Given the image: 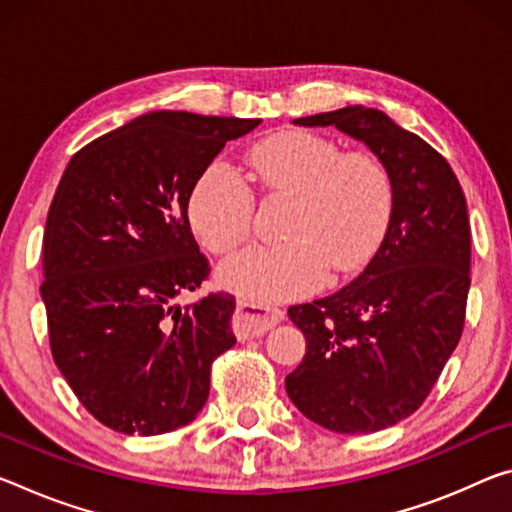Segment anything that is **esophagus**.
<instances>
[{
	"mask_svg": "<svg viewBox=\"0 0 512 512\" xmlns=\"http://www.w3.org/2000/svg\"><path fill=\"white\" fill-rule=\"evenodd\" d=\"M282 319H285V312L278 310V307L239 300L237 312H234V319H232V328H234V335L239 339H250V337L264 335L266 330L278 326Z\"/></svg>",
	"mask_w": 512,
	"mask_h": 512,
	"instance_id": "esophagus-1",
	"label": "esophagus"
}]
</instances>
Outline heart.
<instances>
[{
	"mask_svg": "<svg viewBox=\"0 0 512 512\" xmlns=\"http://www.w3.org/2000/svg\"><path fill=\"white\" fill-rule=\"evenodd\" d=\"M257 180L275 196H294L282 227L287 241L255 246L221 266V285L250 303L312 294L328 269L358 271L373 255L392 216V180L369 152H342L335 141L307 129H285L248 152ZM198 239L227 255L253 232L255 196L225 164L198 177L189 198Z\"/></svg>",
	"mask_w": 512,
	"mask_h": 512,
	"instance_id": "1",
	"label": "heart"
}]
</instances>
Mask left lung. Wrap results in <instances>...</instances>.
Here are the masks:
<instances>
[{
  "label": "left lung",
  "instance_id": "8db88e82",
  "mask_svg": "<svg viewBox=\"0 0 512 512\" xmlns=\"http://www.w3.org/2000/svg\"><path fill=\"white\" fill-rule=\"evenodd\" d=\"M294 123L362 141L392 180V216L367 269L289 307L307 342L285 378L291 403L328 431L376 433L426 401L460 342L472 282L465 193L449 161L383 111L355 104Z\"/></svg>",
  "mask_w": 512,
  "mask_h": 512
}]
</instances>
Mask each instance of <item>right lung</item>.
<instances>
[{
	"label": "right lung",
	"mask_w": 512,
	"mask_h": 512,
	"mask_svg": "<svg viewBox=\"0 0 512 512\" xmlns=\"http://www.w3.org/2000/svg\"><path fill=\"white\" fill-rule=\"evenodd\" d=\"M262 120L152 111L81 148L43 237V296L56 367L81 405L125 435L196 419L212 362L237 344L234 296L180 307L209 275L189 198L227 141Z\"/></svg>",
	"instance_id": "add662e5"
}]
</instances>
